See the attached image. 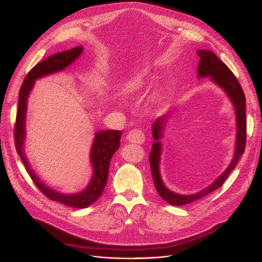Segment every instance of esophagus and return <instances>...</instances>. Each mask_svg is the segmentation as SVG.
Masks as SVG:
<instances>
[{"label": "esophagus", "mask_w": 262, "mask_h": 262, "mask_svg": "<svg viewBox=\"0 0 262 262\" xmlns=\"http://www.w3.org/2000/svg\"><path fill=\"white\" fill-rule=\"evenodd\" d=\"M144 134L140 129H132L131 131H129L128 135H127V139L130 142H134V143H138V144H142L144 142Z\"/></svg>", "instance_id": "34e87169"}]
</instances>
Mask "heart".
Listing matches in <instances>:
<instances>
[{
    "label": "heart",
    "instance_id": "1",
    "mask_svg": "<svg viewBox=\"0 0 262 262\" xmlns=\"http://www.w3.org/2000/svg\"><path fill=\"white\" fill-rule=\"evenodd\" d=\"M142 80H143V75H139V76L135 77L134 79L130 80L127 84V90L128 91H134V90L139 89L140 85L142 84Z\"/></svg>",
    "mask_w": 262,
    "mask_h": 262
}]
</instances>
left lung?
I'll return each instance as SVG.
<instances>
[{
	"instance_id": "left-lung-1",
	"label": "left lung",
	"mask_w": 262,
	"mask_h": 262,
	"mask_svg": "<svg viewBox=\"0 0 262 262\" xmlns=\"http://www.w3.org/2000/svg\"><path fill=\"white\" fill-rule=\"evenodd\" d=\"M198 56L200 57V61L198 66V77H206L211 76V80L220 85L222 89L226 92V94L231 99L232 103L234 104L236 111V123H237V137H236V148L234 153V158L228 166V168L222 173V175L207 188L203 189L194 194L182 195L170 191L163 184L160 173H159V160H160V152H161V143L158 139L161 137L162 126L165 120L164 116L158 119L153 125V136L155 140H157L153 146V150L150 153L149 160L152 171V177L154 180L155 187L160 194V196L166 201L168 204L175 206H182L186 204H190L192 202L201 200L208 195L210 192L214 191L219 187H221L230 172L236 166L241 156L245 152L246 140H247V121H246V97L242 86L231 72V70L220 59V58L211 51L207 50H198Z\"/></svg>"
}]
</instances>
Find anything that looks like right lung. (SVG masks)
Listing matches in <instances>:
<instances>
[{"label":"right lung","instance_id":"obj_1","mask_svg":"<svg viewBox=\"0 0 262 262\" xmlns=\"http://www.w3.org/2000/svg\"><path fill=\"white\" fill-rule=\"evenodd\" d=\"M83 49L82 47H76L74 49L57 53L48 57L47 59L37 63L34 68L29 72L20 86L18 94V105L16 110V119L14 124V140L16 152L19 155L26 169L31 177L32 181L36 187L49 199L52 201L59 202L74 208H85L92 205L102 194L107 179L109 163L120 147V139L122 137V132L119 130H106L97 133L94 144L92 148V162L94 167V177L84 191L78 194H62L57 192L48 186H46L39 179L35 176V173L30 169L24 153V138H25V119H26V109H27V99L31 89L34 85V81L37 78L49 75L51 73L64 70L70 66L77 57L80 56Z\"/></svg>","mask_w":262,"mask_h":262}]
</instances>
